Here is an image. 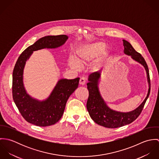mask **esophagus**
Here are the masks:
<instances>
[{
	"mask_svg": "<svg viewBox=\"0 0 159 159\" xmlns=\"http://www.w3.org/2000/svg\"><path fill=\"white\" fill-rule=\"evenodd\" d=\"M86 82V79L85 77H81L80 80V84L81 85H84Z\"/></svg>",
	"mask_w": 159,
	"mask_h": 159,
	"instance_id": "34e87169",
	"label": "esophagus"
}]
</instances>
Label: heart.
Here are the masks:
<instances>
[{
    "label": "heart",
    "instance_id": "obj_1",
    "mask_svg": "<svg viewBox=\"0 0 159 159\" xmlns=\"http://www.w3.org/2000/svg\"><path fill=\"white\" fill-rule=\"evenodd\" d=\"M105 49V44L103 42H96L84 46L76 51V59L81 64H85L99 56L103 52ZM68 62L69 66L71 68L75 70L80 68L78 62L73 57L70 56L68 57ZM100 66L99 61H95L93 64L95 68H98Z\"/></svg>",
    "mask_w": 159,
    "mask_h": 159
}]
</instances>
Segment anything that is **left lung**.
Masks as SVG:
<instances>
[{
  "label": "left lung",
  "instance_id": "1",
  "mask_svg": "<svg viewBox=\"0 0 159 159\" xmlns=\"http://www.w3.org/2000/svg\"><path fill=\"white\" fill-rule=\"evenodd\" d=\"M123 45L124 46V53L131 56L134 60L144 66L146 71L149 87L146 98L135 110L127 113L118 112L110 109L107 105L100 93L98 84L100 78V71H95L89 75V83H87L89 91V97L86 105L87 109L92 119L96 124L107 128H117L134 122L141 113L151 91L149 69L144 59L127 41L123 40Z\"/></svg>",
  "mask_w": 159,
  "mask_h": 159
}]
</instances>
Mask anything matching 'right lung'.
I'll return each mask as SVG.
<instances>
[{
	"instance_id": "1",
	"label": "right lung",
	"mask_w": 159,
	"mask_h": 159,
	"mask_svg": "<svg viewBox=\"0 0 159 159\" xmlns=\"http://www.w3.org/2000/svg\"><path fill=\"white\" fill-rule=\"evenodd\" d=\"M66 35H48L38 40L27 48L18 57L13 71L12 93L13 100L24 119L39 127L53 125L62 117L67 101L78 88L80 78L60 80L49 97L43 101L32 98L25 90L23 84V70L25 62L33 51L43 48H56L64 45Z\"/></svg>"
}]
</instances>
